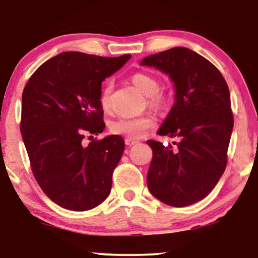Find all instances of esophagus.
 <instances>
[{"label": "esophagus", "instance_id": "obj_1", "mask_svg": "<svg viewBox=\"0 0 258 258\" xmlns=\"http://www.w3.org/2000/svg\"><path fill=\"white\" fill-rule=\"evenodd\" d=\"M124 142H125V144L126 146H134V144H136L137 143V141L136 140H133V139H129V137H126V139L124 140Z\"/></svg>", "mask_w": 258, "mask_h": 258}]
</instances>
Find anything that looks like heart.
<instances>
[{
    "mask_svg": "<svg viewBox=\"0 0 258 258\" xmlns=\"http://www.w3.org/2000/svg\"><path fill=\"white\" fill-rule=\"evenodd\" d=\"M132 83L148 97V104L153 108H162L165 104V96L160 93V83L149 74L137 73L132 76ZM112 82L108 81L101 90L100 103L103 110L110 109ZM155 125V119L150 115H142L139 117L118 118L110 123V132L115 135L129 137V139H141L146 135L148 130Z\"/></svg>",
    "mask_w": 258,
    "mask_h": 258,
    "instance_id": "b5f03b06",
    "label": "heart"
}]
</instances>
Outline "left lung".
Listing matches in <instances>:
<instances>
[{"instance_id": "1", "label": "left lung", "mask_w": 258, "mask_h": 258, "mask_svg": "<svg viewBox=\"0 0 258 258\" xmlns=\"http://www.w3.org/2000/svg\"><path fill=\"white\" fill-rule=\"evenodd\" d=\"M140 64L174 83L175 103L157 134L178 139L176 148L147 141L153 149L148 188L168 206H190L209 195L227 167L234 126L229 88L213 63L188 48L147 56Z\"/></svg>"}]
</instances>
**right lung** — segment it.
<instances>
[{
  "mask_svg": "<svg viewBox=\"0 0 258 258\" xmlns=\"http://www.w3.org/2000/svg\"><path fill=\"white\" fill-rule=\"evenodd\" d=\"M130 57L61 52L38 67L24 87L21 134L31 170L45 195L64 209L90 210L110 194L124 141L110 135L83 146L82 140L84 133L104 130L102 82Z\"/></svg>",
  "mask_w": 258,
  "mask_h": 258,
  "instance_id": "right-lung-1",
  "label": "right lung"
}]
</instances>
